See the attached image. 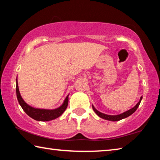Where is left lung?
Segmentation results:
<instances>
[{"mask_svg":"<svg viewBox=\"0 0 160 160\" xmlns=\"http://www.w3.org/2000/svg\"><path fill=\"white\" fill-rule=\"evenodd\" d=\"M142 99V97H140V99L139 100V102L137 103L136 105H135V107H133L132 108H131V109H129L128 111H126V112H123V113H121L120 114H118V115H109V114H105L104 113H102L99 112L98 110L95 109V107H94L93 105H92V109L94 110V112L96 113V114L99 116L100 118H102L103 119H105V120H108V121H120L121 119L123 118H126L127 117H128L129 116H131V114H132L135 111L137 110L138 107H139V105L140 104V102H141V100Z\"/></svg>","mask_w":160,"mask_h":160,"instance_id":"left-lung-1","label":"left lung"}]
</instances>
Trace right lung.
<instances>
[{"instance_id": "right-lung-1", "label": "right lung", "mask_w": 160, "mask_h": 160, "mask_svg": "<svg viewBox=\"0 0 160 160\" xmlns=\"http://www.w3.org/2000/svg\"><path fill=\"white\" fill-rule=\"evenodd\" d=\"M16 94H17V98L19 104H20L21 107L22 108L24 112L29 116H30L32 118L39 121H48L58 118L66 111L68 104L69 94H68L66 99H64L63 104L59 107L56 108V109H39V108H34L31 107L30 105L27 104L25 102V100L22 99V97L21 96L18 88V77L17 79H16Z\"/></svg>"}]
</instances>
